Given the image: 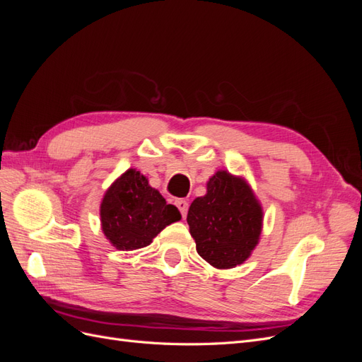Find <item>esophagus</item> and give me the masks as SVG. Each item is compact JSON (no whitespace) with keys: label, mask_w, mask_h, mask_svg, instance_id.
I'll return each mask as SVG.
<instances>
[{"label":"esophagus","mask_w":362,"mask_h":362,"mask_svg":"<svg viewBox=\"0 0 362 362\" xmlns=\"http://www.w3.org/2000/svg\"><path fill=\"white\" fill-rule=\"evenodd\" d=\"M175 205L178 206V210H180L182 217L187 216V210H189V202L187 201H185V199H177V201H175Z\"/></svg>","instance_id":"esophagus-1"}]
</instances>
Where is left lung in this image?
Here are the masks:
<instances>
[{"instance_id":"1","label":"left lung","mask_w":362,"mask_h":362,"mask_svg":"<svg viewBox=\"0 0 362 362\" xmlns=\"http://www.w3.org/2000/svg\"><path fill=\"white\" fill-rule=\"evenodd\" d=\"M187 223L198 254L216 269H233L258 245L262 208L245 178L217 170L192 202Z\"/></svg>"}]
</instances>
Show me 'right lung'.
<instances>
[{
    "label": "right lung",
    "instance_id": "add662e5",
    "mask_svg": "<svg viewBox=\"0 0 362 362\" xmlns=\"http://www.w3.org/2000/svg\"><path fill=\"white\" fill-rule=\"evenodd\" d=\"M100 216L104 235L119 250L151 245L164 228L181 218L178 208L168 204L136 169H128L108 187Z\"/></svg>",
    "mask_w": 362,
    "mask_h": 362
}]
</instances>
